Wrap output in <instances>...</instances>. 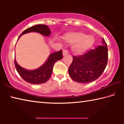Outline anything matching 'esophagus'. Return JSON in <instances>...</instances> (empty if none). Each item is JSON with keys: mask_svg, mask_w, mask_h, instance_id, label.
I'll return each mask as SVG.
<instances>
[{"mask_svg": "<svg viewBox=\"0 0 124 124\" xmlns=\"http://www.w3.org/2000/svg\"><path fill=\"white\" fill-rule=\"evenodd\" d=\"M69 52L68 51V50H64L63 51V56L66 55V54H67Z\"/></svg>", "mask_w": 124, "mask_h": 124, "instance_id": "esophagus-1", "label": "esophagus"}]
</instances>
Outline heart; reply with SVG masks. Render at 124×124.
<instances>
[{"instance_id":"heart-1","label":"heart","mask_w":124,"mask_h":124,"mask_svg":"<svg viewBox=\"0 0 124 124\" xmlns=\"http://www.w3.org/2000/svg\"><path fill=\"white\" fill-rule=\"evenodd\" d=\"M64 39L68 43L75 44L73 50L76 54H82L89 50L95 43V39L91 35L83 32H73L66 34Z\"/></svg>"}]
</instances>
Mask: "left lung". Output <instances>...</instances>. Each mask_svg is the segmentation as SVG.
I'll return each instance as SVG.
<instances>
[{
  "label": "left lung",
  "instance_id": "8db88e82",
  "mask_svg": "<svg viewBox=\"0 0 124 124\" xmlns=\"http://www.w3.org/2000/svg\"><path fill=\"white\" fill-rule=\"evenodd\" d=\"M108 47L104 39L98 46L80 56H73L68 73L73 80L89 83L97 79L106 68L108 62Z\"/></svg>",
  "mask_w": 124,
  "mask_h": 124
}]
</instances>
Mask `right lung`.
Wrapping results in <instances>:
<instances>
[{
  "instance_id": "1",
  "label": "right lung",
  "mask_w": 124,
  "mask_h": 124,
  "mask_svg": "<svg viewBox=\"0 0 124 124\" xmlns=\"http://www.w3.org/2000/svg\"><path fill=\"white\" fill-rule=\"evenodd\" d=\"M30 32H37L46 37L49 36L51 34V31L46 25L37 24L24 31L18 39H19L22 35ZM62 50L54 52L50 54L44 64L36 70H26L21 67L17 63L15 58L14 61L17 71L24 80L32 84H40L46 83L49 79L54 63L62 59Z\"/></svg>"
}]
</instances>
